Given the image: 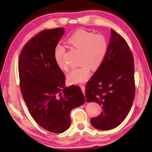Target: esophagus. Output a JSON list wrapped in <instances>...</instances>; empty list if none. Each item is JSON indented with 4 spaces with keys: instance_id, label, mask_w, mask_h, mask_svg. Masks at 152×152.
Returning a JSON list of instances; mask_svg holds the SVG:
<instances>
[{
    "instance_id": "34e87169",
    "label": "esophagus",
    "mask_w": 152,
    "mask_h": 152,
    "mask_svg": "<svg viewBox=\"0 0 152 152\" xmlns=\"http://www.w3.org/2000/svg\"><path fill=\"white\" fill-rule=\"evenodd\" d=\"M80 88H81L82 92H83V94H85V87H84V86H80Z\"/></svg>"
}]
</instances>
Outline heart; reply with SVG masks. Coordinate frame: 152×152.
Listing matches in <instances>:
<instances>
[{"instance_id": "obj_1", "label": "heart", "mask_w": 152, "mask_h": 152, "mask_svg": "<svg viewBox=\"0 0 152 152\" xmlns=\"http://www.w3.org/2000/svg\"><path fill=\"white\" fill-rule=\"evenodd\" d=\"M68 43L80 51L81 66L73 69L67 76V80L70 84H82L91 76V68L96 70L103 63L108 50V42L103 35L79 29L68 38ZM64 49L58 45L55 51L56 64L61 70L68 71V66L64 60Z\"/></svg>"}]
</instances>
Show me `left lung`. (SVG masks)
I'll list each match as a JSON object with an SVG mask.
<instances>
[{
	"instance_id": "left-lung-1",
	"label": "left lung",
	"mask_w": 152,
	"mask_h": 152,
	"mask_svg": "<svg viewBox=\"0 0 152 152\" xmlns=\"http://www.w3.org/2000/svg\"><path fill=\"white\" fill-rule=\"evenodd\" d=\"M107 56L86 86L88 102H97L101 114L92 118L94 127L109 130L117 127L127 116L135 97L134 60L127 43L111 29Z\"/></svg>"
}]
</instances>
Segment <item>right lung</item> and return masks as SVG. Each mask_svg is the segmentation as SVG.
<instances>
[{"label":"right lung","instance_id":"add662e5","mask_svg":"<svg viewBox=\"0 0 152 152\" xmlns=\"http://www.w3.org/2000/svg\"><path fill=\"white\" fill-rule=\"evenodd\" d=\"M64 28L47 29L31 38L20 51V88L30 115L48 132L60 133L70 127V111L85 102L78 86L65 87L66 77L55 60Z\"/></svg>","mask_w":152,"mask_h":152}]
</instances>
